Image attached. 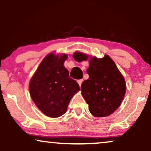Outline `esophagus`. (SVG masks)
Here are the masks:
<instances>
[{
  "label": "esophagus",
  "mask_w": 151,
  "mask_h": 151,
  "mask_svg": "<svg viewBox=\"0 0 151 151\" xmlns=\"http://www.w3.org/2000/svg\"><path fill=\"white\" fill-rule=\"evenodd\" d=\"M82 82H83V79H79V80L77 81V83L79 84V86H81V84H82Z\"/></svg>",
  "instance_id": "obj_1"
}]
</instances>
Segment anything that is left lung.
Returning a JSON list of instances; mask_svg holds the SVG:
<instances>
[{
  "instance_id": "left-lung-1",
  "label": "left lung",
  "mask_w": 151,
  "mask_h": 151,
  "mask_svg": "<svg viewBox=\"0 0 151 151\" xmlns=\"http://www.w3.org/2000/svg\"><path fill=\"white\" fill-rule=\"evenodd\" d=\"M75 60L86 61L89 66L86 70L89 79L83 81L81 94L89 104V111L95 117H106L113 114L120 106L126 93V85L124 76L115 62L107 55L102 58L89 57L76 52Z\"/></svg>"
}]
</instances>
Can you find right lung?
<instances>
[{
	"instance_id": "1",
	"label": "right lung",
	"mask_w": 151,
	"mask_h": 151,
	"mask_svg": "<svg viewBox=\"0 0 151 151\" xmlns=\"http://www.w3.org/2000/svg\"><path fill=\"white\" fill-rule=\"evenodd\" d=\"M67 54H48L30 79L29 90L32 101L48 117L58 118L66 113L71 99L80 90L69 77L64 66Z\"/></svg>"
}]
</instances>
